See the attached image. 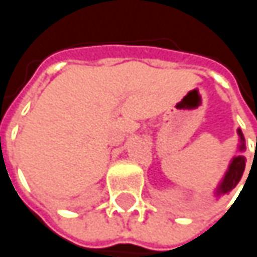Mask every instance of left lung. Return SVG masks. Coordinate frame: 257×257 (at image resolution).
Returning a JSON list of instances; mask_svg holds the SVG:
<instances>
[{
	"mask_svg": "<svg viewBox=\"0 0 257 257\" xmlns=\"http://www.w3.org/2000/svg\"><path fill=\"white\" fill-rule=\"evenodd\" d=\"M238 135H239V140H241L239 150H244V135H242L241 129H238ZM244 168H245V158L244 156L233 158L228 173L225 174V179H223V181L220 183V186L217 189V195L229 193L232 189L239 183V180L242 177V173H244Z\"/></svg>",
	"mask_w": 257,
	"mask_h": 257,
	"instance_id": "left-lung-1",
	"label": "left lung"
}]
</instances>
